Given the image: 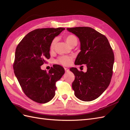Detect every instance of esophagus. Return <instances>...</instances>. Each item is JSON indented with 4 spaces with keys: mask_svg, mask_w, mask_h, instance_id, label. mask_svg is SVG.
Masks as SVG:
<instances>
[{
    "mask_svg": "<svg viewBox=\"0 0 130 130\" xmlns=\"http://www.w3.org/2000/svg\"><path fill=\"white\" fill-rule=\"evenodd\" d=\"M64 70H65L66 72H68L69 71V69L67 68H64Z\"/></svg>",
    "mask_w": 130,
    "mask_h": 130,
    "instance_id": "esophagus-1",
    "label": "esophagus"
}]
</instances>
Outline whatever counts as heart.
Here are the masks:
<instances>
[{"mask_svg": "<svg viewBox=\"0 0 130 130\" xmlns=\"http://www.w3.org/2000/svg\"><path fill=\"white\" fill-rule=\"evenodd\" d=\"M66 40L68 44L70 45L73 46L76 45L77 43V38L74 35L70 34L67 35L66 37ZM57 42V38H55L52 41L50 44V51L54 50L55 48V46ZM73 56H68V55H63L59 56L55 60V62L58 64H61L62 66H67L72 63L73 61Z\"/></svg>", "mask_w": 130, "mask_h": 130, "instance_id": "1", "label": "heart"}]
</instances>
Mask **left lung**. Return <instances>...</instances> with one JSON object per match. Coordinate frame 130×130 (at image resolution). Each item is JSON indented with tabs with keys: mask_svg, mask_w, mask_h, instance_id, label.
Instances as JSON below:
<instances>
[{
	"mask_svg": "<svg viewBox=\"0 0 130 130\" xmlns=\"http://www.w3.org/2000/svg\"><path fill=\"white\" fill-rule=\"evenodd\" d=\"M79 38L81 52L75 64H85L87 72L76 68L70 70L75 75L72 83L74 94L78 99L90 101L99 97L107 89L113 74L115 56L105 35L90 27H75L67 29Z\"/></svg>",
	"mask_w": 130,
	"mask_h": 130,
	"instance_id": "1",
	"label": "left lung"
}]
</instances>
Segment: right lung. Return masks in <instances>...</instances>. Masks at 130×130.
Listing matches in <instances>:
<instances>
[{
	"label": "right lung",
	"mask_w": 130,
	"mask_h": 130,
	"mask_svg": "<svg viewBox=\"0 0 130 130\" xmlns=\"http://www.w3.org/2000/svg\"><path fill=\"white\" fill-rule=\"evenodd\" d=\"M63 27L37 29L31 31L18 44L13 64L14 73L25 95L40 104H45L55 95L56 82L64 74V68L54 64L49 72L41 66L49 59L50 44Z\"/></svg>",
	"instance_id": "obj_1"
}]
</instances>
